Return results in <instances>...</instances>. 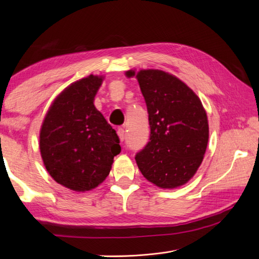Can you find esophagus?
<instances>
[{
  "instance_id": "obj_1",
  "label": "esophagus",
  "mask_w": 259,
  "mask_h": 259,
  "mask_svg": "<svg viewBox=\"0 0 259 259\" xmlns=\"http://www.w3.org/2000/svg\"><path fill=\"white\" fill-rule=\"evenodd\" d=\"M117 136H119L121 142H123V140L125 139V131H124V128H119V130H117Z\"/></svg>"
}]
</instances>
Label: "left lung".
<instances>
[{
    "label": "left lung",
    "mask_w": 259,
    "mask_h": 259,
    "mask_svg": "<svg viewBox=\"0 0 259 259\" xmlns=\"http://www.w3.org/2000/svg\"><path fill=\"white\" fill-rule=\"evenodd\" d=\"M145 98L150 140L135 156L144 177L162 189L187 184L197 173L208 143V121L200 98L175 75L158 69L130 70Z\"/></svg>",
    "instance_id": "8db88e82"
}]
</instances>
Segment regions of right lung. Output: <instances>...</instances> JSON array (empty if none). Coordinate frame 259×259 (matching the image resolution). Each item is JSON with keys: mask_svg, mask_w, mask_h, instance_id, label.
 Returning a JSON list of instances; mask_svg holds the SVG:
<instances>
[{"mask_svg": "<svg viewBox=\"0 0 259 259\" xmlns=\"http://www.w3.org/2000/svg\"><path fill=\"white\" fill-rule=\"evenodd\" d=\"M105 76L73 82L54 99L40 131V151L55 182L76 192L90 191L110 173L120 139L94 105Z\"/></svg>", "mask_w": 259, "mask_h": 259, "instance_id": "obj_1", "label": "right lung"}]
</instances>
